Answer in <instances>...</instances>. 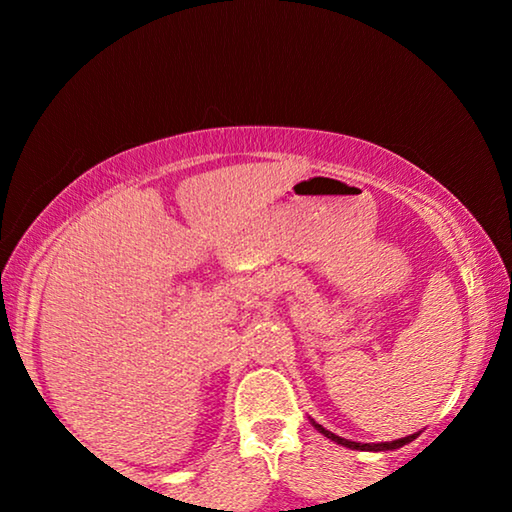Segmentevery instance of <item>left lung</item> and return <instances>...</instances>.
<instances>
[{"label": "left lung", "instance_id": "left-lung-1", "mask_svg": "<svg viewBox=\"0 0 512 512\" xmlns=\"http://www.w3.org/2000/svg\"><path fill=\"white\" fill-rule=\"evenodd\" d=\"M311 424H314V429H316L318 433H323L325 438L334 440L336 445H343V447H350V449H359V452H393V449H400V447H404L406 443H411V440L418 438V433H420V431H418V433H411V436L391 440V443H354V440L341 438V436H336V433L327 431V429L323 427V424H318L316 420H311Z\"/></svg>", "mask_w": 512, "mask_h": 512}]
</instances>
